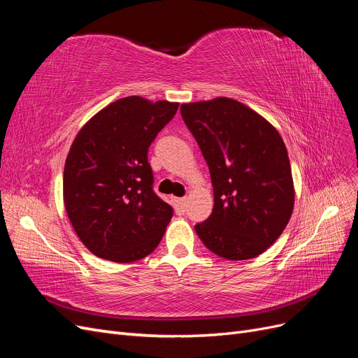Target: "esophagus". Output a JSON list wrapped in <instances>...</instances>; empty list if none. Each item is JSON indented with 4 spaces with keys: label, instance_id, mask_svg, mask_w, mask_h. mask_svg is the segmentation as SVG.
<instances>
[{
    "label": "esophagus",
    "instance_id": "obj_1",
    "mask_svg": "<svg viewBox=\"0 0 358 358\" xmlns=\"http://www.w3.org/2000/svg\"><path fill=\"white\" fill-rule=\"evenodd\" d=\"M187 199H176L175 200V209L178 213H183L187 209Z\"/></svg>",
    "mask_w": 358,
    "mask_h": 358
}]
</instances>
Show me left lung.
Here are the masks:
<instances>
[{
	"label": "left lung",
	"instance_id": "1",
	"mask_svg": "<svg viewBox=\"0 0 358 358\" xmlns=\"http://www.w3.org/2000/svg\"><path fill=\"white\" fill-rule=\"evenodd\" d=\"M183 122L208 162L213 209L196 225L206 248L227 259L263 254L294 208L288 152L276 128L227 96L180 106Z\"/></svg>",
	"mask_w": 358,
	"mask_h": 358
}]
</instances>
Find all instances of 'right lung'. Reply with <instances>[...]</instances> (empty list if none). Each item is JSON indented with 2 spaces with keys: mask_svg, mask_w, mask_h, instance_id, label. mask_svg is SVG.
Wrapping results in <instances>:
<instances>
[{
  "mask_svg": "<svg viewBox=\"0 0 358 358\" xmlns=\"http://www.w3.org/2000/svg\"><path fill=\"white\" fill-rule=\"evenodd\" d=\"M178 107L125 96L94 115L76 136L64 167V204L94 255L131 263L161 242L173 209L152 189L148 149Z\"/></svg>",
  "mask_w": 358,
  "mask_h": 358,
  "instance_id": "right-lung-1",
  "label": "right lung"
}]
</instances>
